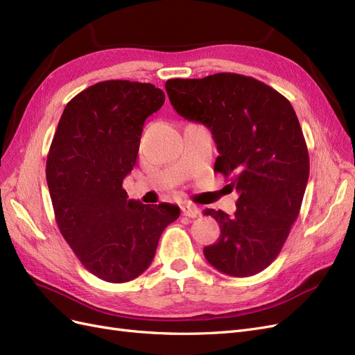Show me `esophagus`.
Wrapping results in <instances>:
<instances>
[{
  "mask_svg": "<svg viewBox=\"0 0 355 355\" xmlns=\"http://www.w3.org/2000/svg\"><path fill=\"white\" fill-rule=\"evenodd\" d=\"M182 209V214L187 218H197L200 214V210L197 206H192V204H184V206L180 207Z\"/></svg>",
  "mask_w": 355,
  "mask_h": 355,
  "instance_id": "34e87169",
  "label": "esophagus"
}]
</instances>
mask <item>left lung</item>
I'll return each mask as SVG.
<instances>
[{
  "mask_svg": "<svg viewBox=\"0 0 355 355\" xmlns=\"http://www.w3.org/2000/svg\"><path fill=\"white\" fill-rule=\"evenodd\" d=\"M166 90L180 116L209 127L219 151L214 171L240 194L234 216L204 211L220 227L204 256L232 277L263 271L297 219L309 176L308 148L292 103L265 83L232 72L171 78Z\"/></svg>",
  "mask_w": 355,
  "mask_h": 355,
  "instance_id": "left-lung-1",
  "label": "left lung"
}]
</instances>
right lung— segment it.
I'll return each instance as SVG.
<instances>
[{
  "label": "right lung",
  "mask_w": 355,
  "mask_h": 355,
  "mask_svg": "<svg viewBox=\"0 0 355 355\" xmlns=\"http://www.w3.org/2000/svg\"><path fill=\"white\" fill-rule=\"evenodd\" d=\"M154 84L96 83L63 110L46 178L55 219L83 266L103 282L125 283L151 265L178 206L127 200L123 180L136 164L146 118L164 103Z\"/></svg>",
  "instance_id": "add662e5"
}]
</instances>
